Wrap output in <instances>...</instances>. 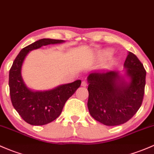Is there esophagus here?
Here are the masks:
<instances>
[{"label":"esophagus","mask_w":154,"mask_h":154,"mask_svg":"<svg viewBox=\"0 0 154 154\" xmlns=\"http://www.w3.org/2000/svg\"><path fill=\"white\" fill-rule=\"evenodd\" d=\"M82 87H87V82H85V81H83V82H82Z\"/></svg>","instance_id":"34e87169"}]
</instances>
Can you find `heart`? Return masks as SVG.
I'll use <instances>...</instances> for the list:
<instances>
[{
	"mask_svg": "<svg viewBox=\"0 0 154 154\" xmlns=\"http://www.w3.org/2000/svg\"><path fill=\"white\" fill-rule=\"evenodd\" d=\"M112 50H109V49H108V50H106V51H103V52L100 53V57L102 58H106V57H109V56L112 54Z\"/></svg>",
	"mask_w": 154,
	"mask_h": 154,
	"instance_id": "heart-1",
	"label": "heart"
}]
</instances>
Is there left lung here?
Wrapping results in <instances>:
<instances>
[{
	"mask_svg": "<svg viewBox=\"0 0 154 154\" xmlns=\"http://www.w3.org/2000/svg\"><path fill=\"white\" fill-rule=\"evenodd\" d=\"M127 82L116 71H94L87 77L89 112L106 125L126 123L141 106L146 71L136 55L128 53L124 62Z\"/></svg>",
	"mask_w": 154,
	"mask_h": 154,
	"instance_id": "8db88e82",
	"label": "left lung"
}]
</instances>
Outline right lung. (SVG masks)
<instances>
[{
    "label": "right lung",
    "mask_w": 154,
    "mask_h": 154,
    "mask_svg": "<svg viewBox=\"0 0 154 154\" xmlns=\"http://www.w3.org/2000/svg\"><path fill=\"white\" fill-rule=\"evenodd\" d=\"M64 40L41 39L23 48L9 70V86L11 103L20 117L29 124L42 125L54 121L62 113L66 101L80 87L82 81L63 84L48 91L31 90L21 75L24 59L29 51L43 45L62 43Z\"/></svg>",
    "instance_id": "add662e5"
}]
</instances>
